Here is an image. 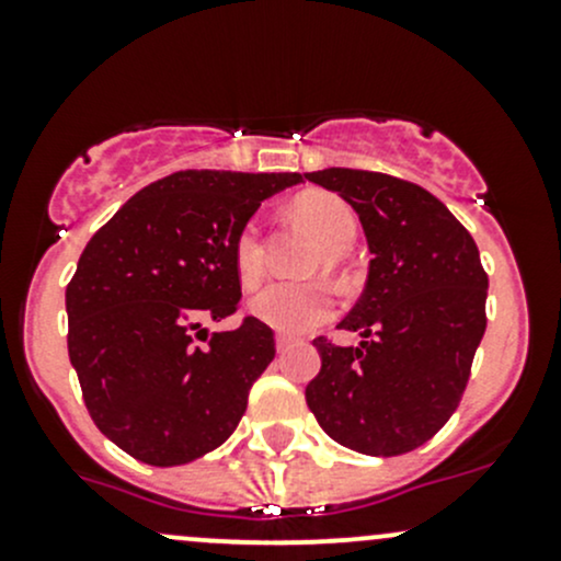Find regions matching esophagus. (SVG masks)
<instances>
[{
	"mask_svg": "<svg viewBox=\"0 0 561 561\" xmlns=\"http://www.w3.org/2000/svg\"><path fill=\"white\" fill-rule=\"evenodd\" d=\"M293 347V339L287 336H276V353H287Z\"/></svg>",
	"mask_w": 561,
	"mask_h": 561,
	"instance_id": "obj_1",
	"label": "esophagus"
}]
</instances>
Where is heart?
I'll use <instances>...</instances> for the list:
<instances>
[{
  "label": "heart",
  "mask_w": 561,
  "mask_h": 561,
  "mask_svg": "<svg viewBox=\"0 0 561 561\" xmlns=\"http://www.w3.org/2000/svg\"><path fill=\"white\" fill-rule=\"evenodd\" d=\"M293 214L320 239L325 249V257H322L325 268L336 265L339 257L353 249L355 236H358V217L342 197L328 195V192H307L293 203ZM233 263L241 285L247 287L254 285L263 274V230L257 222H247L236 236ZM331 293L317 282H304V285L271 282L249 298V314L287 336L312 331L331 317Z\"/></svg>",
  "instance_id": "heart-1"
}]
</instances>
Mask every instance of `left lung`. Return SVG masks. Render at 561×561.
Instances as JSON below:
<instances>
[{
	"mask_svg": "<svg viewBox=\"0 0 561 561\" xmlns=\"http://www.w3.org/2000/svg\"><path fill=\"white\" fill-rule=\"evenodd\" d=\"M309 181L353 206L369 276L350 314L355 347L314 339L320 375L307 386L317 423L344 448L401 456L454 415L485 331L489 276L472 236L443 201L386 173L325 168Z\"/></svg>",
	"mask_w": 561,
	"mask_h": 561,
	"instance_id": "left-lung-1",
	"label": "left lung"
}]
</instances>
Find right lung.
Returning a JSON list of instances; mask_svg holds the SVG:
<instances>
[{
    "label": "right lung",
    "mask_w": 561,
    "mask_h": 561,
    "mask_svg": "<svg viewBox=\"0 0 561 561\" xmlns=\"http://www.w3.org/2000/svg\"><path fill=\"white\" fill-rule=\"evenodd\" d=\"M296 184L301 173L179 171L135 192L83 249L65 293L67 350L89 415L124 454L175 467L236 432L274 331L247 317L206 347L192 336L236 312V236Z\"/></svg>",
    "instance_id": "add662e5"
}]
</instances>
